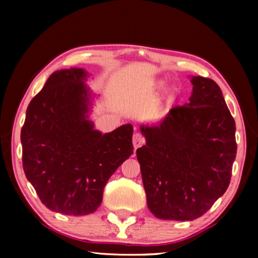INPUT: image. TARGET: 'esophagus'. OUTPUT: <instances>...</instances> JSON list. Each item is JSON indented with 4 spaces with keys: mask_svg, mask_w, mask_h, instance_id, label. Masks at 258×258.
Masks as SVG:
<instances>
[{
    "mask_svg": "<svg viewBox=\"0 0 258 258\" xmlns=\"http://www.w3.org/2000/svg\"><path fill=\"white\" fill-rule=\"evenodd\" d=\"M143 143H145V138L142 137V134L135 133L133 135V146H134L135 149H138L139 147H141Z\"/></svg>",
    "mask_w": 258,
    "mask_h": 258,
    "instance_id": "34e87169",
    "label": "esophagus"
}]
</instances>
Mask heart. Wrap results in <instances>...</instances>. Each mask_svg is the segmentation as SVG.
<instances>
[{"label":"heart","mask_w":258,"mask_h":258,"mask_svg":"<svg viewBox=\"0 0 258 258\" xmlns=\"http://www.w3.org/2000/svg\"><path fill=\"white\" fill-rule=\"evenodd\" d=\"M159 85H163V82H160ZM169 94H173V91H171V92H169Z\"/></svg>","instance_id":"heart-1"}]
</instances>
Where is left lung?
<instances>
[{
	"label": "left lung",
	"mask_w": 258,
	"mask_h": 258,
	"mask_svg": "<svg viewBox=\"0 0 258 258\" xmlns=\"http://www.w3.org/2000/svg\"><path fill=\"white\" fill-rule=\"evenodd\" d=\"M192 94L156 125H141L137 150L148 208L157 218L192 221L224 195L237 155L235 123L211 78L190 76Z\"/></svg>",
	"instance_id": "left-lung-1"
}]
</instances>
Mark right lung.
<instances>
[{
  "instance_id": "obj_1",
  "label": "right lung",
  "mask_w": 258,
  "mask_h": 258,
  "mask_svg": "<svg viewBox=\"0 0 258 258\" xmlns=\"http://www.w3.org/2000/svg\"><path fill=\"white\" fill-rule=\"evenodd\" d=\"M87 78L83 68L52 74L28 104L20 135L25 175L41 202L74 216L97 211L108 180L133 154L131 124L94 128Z\"/></svg>"
}]
</instances>
